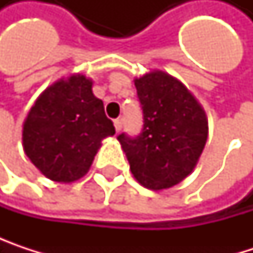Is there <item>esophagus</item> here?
Listing matches in <instances>:
<instances>
[{"mask_svg": "<svg viewBox=\"0 0 253 253\" xmlns=\"http://www.w3.org/2000/svg\"><path fill=\"white\" fill-rule=\"evenodd\" d=\"M114 127H116V131L119 133V131L122 130V127H123V122H122L120 119H117V120L114 122Z\"/></svg>", "mask_w": 253, "mask_h": 253, "instance_id": "obj_1", "label": "esophagus"}]
</instances>
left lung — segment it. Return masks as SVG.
<instances>
[{
    "label": "left lung",
    "instance_id": "obj_1",
    "mask_svg": "<svg viewBox=\"0 0 253 253\" xmlns=\"http://www.w3.org/2000/svg\"><path fill=\"white\" fill-rule=\"evenodd\" d=\"M143 111L139 136L117 139L134 178L151 190L178 184L189 176L208 139V119L193 93L174 76L152 70L134 79Z\"/></svg>",
    "mask_w": 253,
    "mask_h": 253
}]
</instances>
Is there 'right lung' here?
I'll list each match as a JSON object with an SVG mask.
<instances>
[{
    "mask_svg": "<svg viewBox=\"0 0 253 253\" xmlns=\"http://www.w3.org/2000/svg\"><path fill=\"white\" fill-rule=\"evenodd\" d=\"M92 84L82 73L58 79L38 96L23 123L25 154L52 181L82 178L102 139L116 133Z\"/></svg>",
    "mask_w": 253,
    "mask_h": 253,
    "instance_id": "right-lung-1",
    "label": "right lung"
}]
</instances>
